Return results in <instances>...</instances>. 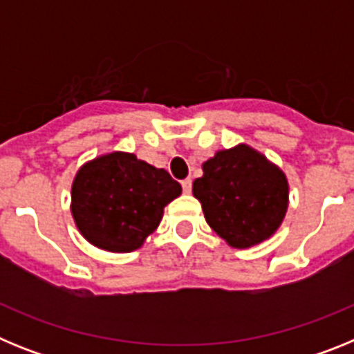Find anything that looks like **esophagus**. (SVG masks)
Here are the masks:
<instances>
[{"instance_id":"esophagus-1","label":"esophagus","mask_w":354,"mask_h":354,"mask_svg":"<svg viewBox=\"0 0 354 354\" xmlns=\"http://www.w3.org/2000/svg\"><path fill=\"white\" fill-rule=\"evenodd\" d=\"M180 184H183L184 193H192V179H184Z\"/></svg>"}]
</instances>
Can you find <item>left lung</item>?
Masks as SVG:
<instances>
[{"mask_svg": "<svg viewBox=\"0 0 354 354\" xmlns=\"http://www.w3.org/2000/svg\"><path fill=\"white\" fill-rule=\"evenodd\" d=\"M193 183L205 221L230 246L250 248L273 236L287 211L283 171L248 145L220 150Z\"/></svg>", "mask_w": 354, "mask_h": 354, "instance_id": "1", "label": "left lung"}]
</instances>
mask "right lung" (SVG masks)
Listing matches in <instances>:
<instances>
[{"label":"right lung","instance_id":"add662e5","mask_svg":"<svg viewBox=\"0 0 354 354\" xmlns=\"http://www.w3.org/2000/svg\"><path fill=\"white\" fill-rule=\"evenodd\" d=\"M183 193L167 170L127 152L95 158L72 183V216L93 246L133 252L154 232L162 209Z\"/></svg>","mask_w":354,"mask_h":354}]
</instances>
